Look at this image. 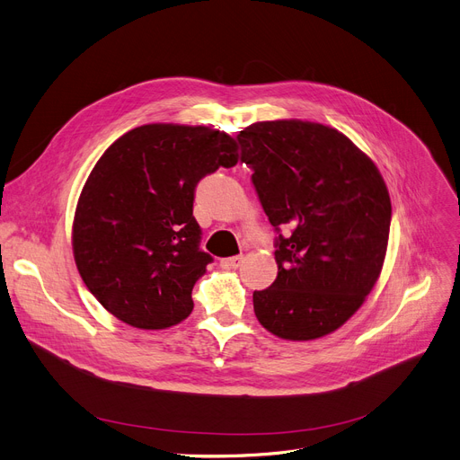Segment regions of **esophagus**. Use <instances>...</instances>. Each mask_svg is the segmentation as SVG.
Instances as JSON below:
<instances>
[{"instance_id":"obj_1","label":"esophagus","mask_w":460,"mask_h":460,"mask_svg":"<svg viewBox=\"0 0 460 460\" xmlns=\"http://www.w3.org/2000/svg\"><path fill=\"white\" fill-rule=\"evenodd\" d=\"M243 258L241 256H232V258H223L221 260V267L223 269H237L241 265Z\"/></svg>"}]
</instances>
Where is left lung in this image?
<instances>
[{
  "instance_id": "obj_1",
  "label": "left lung",
  "mask_w": 460,
  "mask_h": 460,
  "mask_svg": "<svg viewBox=\"0 0 460 460\" xmlns=\"http://www.w3.org/2000/svg\"><path fill=\"white\" fill-rule=\"evenodd\" d=\"M237 141L279 232V275L254 291V314L282 340L327 336L364 305L381 277L392 219L388 187L373 161L325 124L256 122ZM282 229L292 234L282 236Z\"/></svg>"
}]
</instances>
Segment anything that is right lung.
Instances as JSON below:
<instances>
[{
    "instance_id": "obj_1",
    "label": "right lung",
    "mask_w": 460,
    "mask_h": 460,
    "mask_svg": "<svg viewBox=\"0 0 460 460\" xmlns=\"http://www.w3.org/2000/svg\"><path fill=\"white\" fill-rule=\"evenodd\" d=\"M237 159L228 133L183 124L133 128L103 152L81 189L72 251L107 312L143 331L193 312V286L211 261L199 249L195 187Z\"/></svg>"
}]
</instances>
